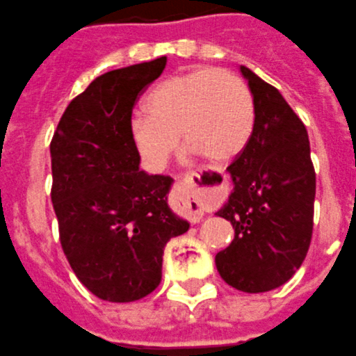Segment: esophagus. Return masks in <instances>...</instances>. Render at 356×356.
<instances>
[{
	"label": "esophagus",
	"instance_id": "esophagus-1",
	"mask_svg": "<svg viewBox=\"0 0 356 356\" xmlns=\"http://www.w3.org/2000/svg\"><path fill=\"white\" fill-rule=\"evenodd\" d=\"M174 189L179 195V207L182 212L191 219V222H200L203 216V186L200 184V175L195 172H188L182 177H177Z\"/></svg>",
	"mask_w": 356,
	"mask_h": 356
}]
</instances>
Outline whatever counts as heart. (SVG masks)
Returning a JSON list of instances; mask_svg holds the SVG:
<instances>
[{
    "label": "heart",
    "mask_w": 356,
    "mask_h": 356,
    "mask_svg": "<svg viewBox=\"0 0 356 356\" xmlns=\"http://www.w3.org/2000/svg\"><path fill=\"white\" fill-rule=\"evenodd\" d=\"M147 115L132 116L134 147L147 167L160 170L179 147L216 163L233 161L247 149L255 129V101L247 83L226 69L200 67L163 79L147 94Z\"/></svg>",
    "instance_id": "heart-1"
}]
</instances>
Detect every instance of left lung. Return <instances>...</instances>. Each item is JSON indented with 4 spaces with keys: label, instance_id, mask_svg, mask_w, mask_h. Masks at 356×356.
<instances>
[{
    "label": "left lung",
    "instance_id": "1",
    "mask_svg": "<svg viewBox=\"0 0 356 356\" xmlns=\"http://www.w3.org/2000/svg\"><path fill=\"white\" fill-rule=\"evenodd\" d=\"M240 69L254 95L255 129L227 167L234 189L217 216L229 220L234 238L216 266L227 285L257 294L291 280L308 254L316 174L305 123L273 85Z\"/></svg>",
    "mask_w": 356,
    "mask_h": 356
}]
</instances>
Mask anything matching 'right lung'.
<instances>
[{
    "label": "right lung",
    "instance_id": "1",
    "mask_svg": "<svg viewBox=\"0 0 356 356\" xmlns=\"http://www.w3.org/2000/svg\"><path fill=\"white\" fill-rule=\"evenodd\" d=\"M167 57L95 78L65 108L50 143L58 240L78 280L99 299L130 302L161 282L163 248L189 224L167 205L172 179L139 170L129 125Z\"/></svg>",
    "mask_w": 356,
    "mask_h": 356
}]
</instances>
